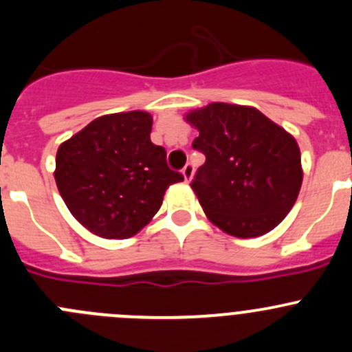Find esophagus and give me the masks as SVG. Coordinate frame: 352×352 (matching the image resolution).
I'll return each instance as SVG.
<instances>
[{
  "label": "esophagus",
  "instance_id": "esophagus-1",
  "mask_svg": "<svg viewBox=\"0 0 352 352\" xmlns=\"http://www.w3.org/2000/svg\"><path fill=\"white\" fill-rule=\"evenodd\" d=\"M182 175H184V180H186L187 184H189L190 180H192V175H194V166L190 165V163H187V165L184 166V168H182Z\"/></svg>",
  "mask_w": 352,
  "mask_h": 352
}]
</instances>
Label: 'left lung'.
I'll return each instance as SVG.
<instances>
[{"instance_id": "obj_1", "label": "left lung", "mask_w": 352, "mask_h": 352, "mask_svg": "<svg viewBox=\"0 0 352 352\" xmlns=\"http://www.w3.org/2000/svg\"><path fill=\"white\" fill-rule=\"evenodd\" d=\"M206 163L192 190L212 225L239 239L274 230L296 202L303 182L296 140L248 105L212 102L186 113Z\"/></svg>"}]
</instances>
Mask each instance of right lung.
<instances>
[{
	"label": "right lung",
	"instance_id": "obj_1",
	"mask_svg": "<svg viewBox=\"0 0 352 352\" xmlns=\"http://www.w3.org/2000/svg\"><path fill=\"white\" fill-rule=\"evenodd\" d=\"M153 117L144 110L97 117L56 155L54 179L71 214L94 235L124 240L158 212L165 190L184 177L151 143Z\"/></svg>",
	"mask_w": 352,
	"mask_h": 352
}]
</instances>
